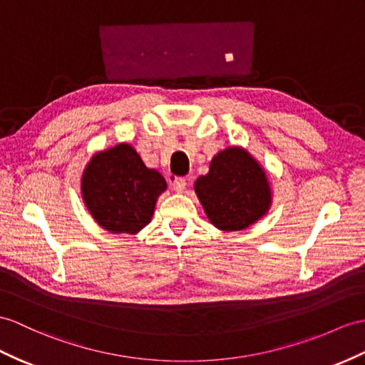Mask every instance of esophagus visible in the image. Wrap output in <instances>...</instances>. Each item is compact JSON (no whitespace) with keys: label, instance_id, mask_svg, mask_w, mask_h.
I'll return each instance as SVG.
<instances>
[{"label":"esophagus","instance_id":"1","mask_svg":"<svg viewBox=\"0 0 365 365\" xmlns=\"http://www.w3.org/2000/svg\"><path fill=\"white\" fill-rule=\"evenodd\" d=\"M172 189L175 192H184L185 187H187V181H185V178H181V176H175L172 178Z\"/></svg>","mask_w":365,"mask_h":365}]
</instances>
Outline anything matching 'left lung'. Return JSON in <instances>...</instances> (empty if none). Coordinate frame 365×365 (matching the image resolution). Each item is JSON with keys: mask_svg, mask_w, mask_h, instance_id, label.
Segmentation results:
<instances>
[{"mask_svg": "<svg viewBox=\"0 0 365 365\" xmlns=\"http://www.w3.org/2000/svg\"><path fill=\"white\" fill-rule=\"evenodd\" d=\"M195 193L210 223L226 232L252 226L272 202L264 170L242 147H227L213 156L209 173L195 182Z\"/></svg>", "mask_w": 365, "mask_h": 365, "instance_id": "obj_1", "label": "left lung"}]
</instances>
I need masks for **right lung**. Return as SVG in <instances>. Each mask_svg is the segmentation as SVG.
<instances>
[{
  "instance_id": "right-lung-1",
  "label": "right lung",
  "mask_w": 365,
  "mask_h": 365,
  "mask_svg": "<svg viewBox=\"0 0 365 365\" xmlns=\"http://www.w3.org/2000/svg\"><path fill=\"white\" fill-rule=\"evenodd\" d=\"M167 182L145 167L130 144L96 153L82 175V197L97 225L113 234H138L152 221Z\"/></svg>"
}]
</instances>
